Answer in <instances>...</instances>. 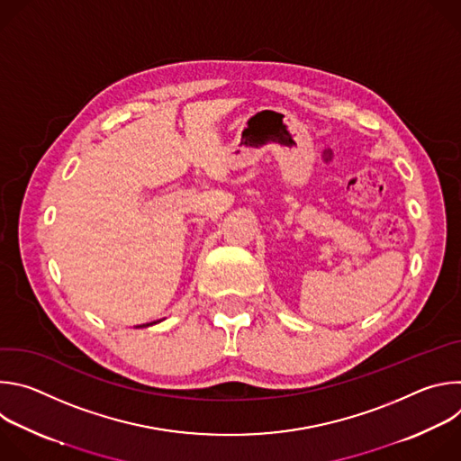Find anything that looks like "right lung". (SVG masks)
Listing matches in <instances>:
<instances>
[{
    "label": "right lung",
    "instance_id": "1",
    "mask_svg": "<svg viewBox=\"0 0 461 461\" xmlns=\"http://www.w3.org/2000/svg\"><path fill=\"white\" fill-rule=\"evenodd\" d=\"M149 324H155V322H149ZM149 324H146V326H149Z\"/></svg>",
    "mask_w": 461,
    "mask_h": 461
}]
</instances>
